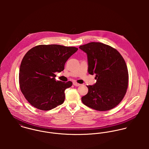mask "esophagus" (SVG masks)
Here are the masks:
<instances>
[{
  "mask_svg": "<svg viewBox=\"0 0 149 149\" xmlns=\"http://www.w3.org/2000/svg\"><path fill=\"white\" fill-rule=\"evenodd\" d=\"M73 84L74 85V86H80V84H79V83H76V82H73Z\"/></svg>",
  "mask_w": 149,
  "mask_h": 149,
  "instance_id": "obj_1",
  "label": "esophagus"
}]
</instances>
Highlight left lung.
<instances>
[{"label":"left lung","mask_w":149,"mask_h":149,"mask_svg":"<svg viewBox=\"0 0 149 149\" xmlns=\"http://www.w3.org/2000/svg\"><path fill=\"white\" fill-rule=\"evenodd\" d=\"M79 48L87 54L90 74H96V83L87 85L88 93L81 97L85 106L104 111L118 106L127 92L128 73L126 62L119 52L100 42L88 43Z\"/></svg>","instance_id":"obj_1"}]
</instances>
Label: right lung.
Returning <instances> with one entry per match:
<instances>
[{"label": "right lung", "instance_id": "obj_1", "mask_svg": "<svg viewBox=\"0 0 149 149\" xmlns=\"http://www.w3.org/2000/svg\"><path fill=\"white\" fill-rule=\"evenodd\" d=\"M77 50L60 45H40L26 53L20 66L19 81L22 93L31 105L48 111L64 103V91L72 82L56 81L55 73L64 70L66 61Z\"/></svg>", "mask_w": 149, "mask_h": 149}]
</instances>
